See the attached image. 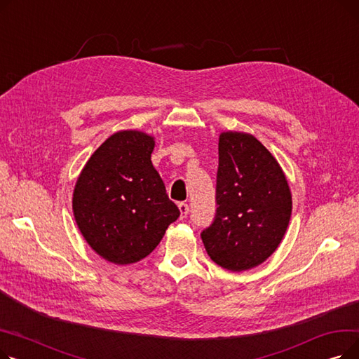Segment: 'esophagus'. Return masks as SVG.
Returning a JSON list of instances; mask_svg holds the SVG:
<instances>
[{
  "label": "esophagus",
  "instance_id": "34e87169",
  "mask_svg": "<svg viewBox=\"0 0 359 359\" xmlns=\"http://www.w3.org/2000/svg\"><path fill=\"white\" fill-rule=\"evenodd\" d=\"M179 211H180V218L183 219V218H186L187 217V214H189V205L187 203H179Z\"/></svg>",
  "mask_w": 359,
  "mask_h": 359
}]
</instances>
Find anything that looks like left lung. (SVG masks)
I'll return each instance as SVG.
<instances>
[{
	"instance_id": "left-lung-1",
	"label": "left lung",
	"mask_w": 359,
	"mask_h": 359,
	"mask_svg": "<svg viewBox=\"0 0 359 359\" xmlns=\"http://www.w3.org/2000/svg\"><path fill=\"white\" fill-rule=\"evenodd\" d=\"M218 156V208L201 237L218 266L248 271L265 262L284 238L291 191L279 163L250 134L222 132Z\"/></svg>"
}]
</instances>
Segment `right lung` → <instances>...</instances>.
<instances>
[{"mask_svg":"<svg viewBox=\"0 0 359 359\" xmlns=\"http://www.w3.org/2000/svg\"><path fill=\"white\" fill-rule=\"evenodd\" d=\"M154 145L145 132H116L94 151L74 187L72 211L83 237L116 265L148 256L180 215L151 163Z\"/></svg>","mask_w":359,"mask_h":359,"instance_id":"obj_1","label":"right lung"}]
</instances>
